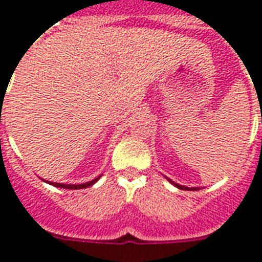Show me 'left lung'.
<instances>
[{
  "label": "left lung",
  "mask_w": 262,
  "mask_h": 262,
  "mask_svg": "<svg viewBox=\"0 0 262 262\" xmlns=\"http://www.w3.org/2000/svg\"><path fill=\"white\" fill-rule=\"evenodd\" d=\"M167 181H169V183L173 184V185H176V187L179 188V189H183V190H198V189H200V188H188V187H184V185H180V184H176L174 181H171L170 179H167Z\"/></svg>",
  "instance_id": "8db88e82"
}]
</instances>
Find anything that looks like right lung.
I'll return each instance as SVG.
<instances>
[{"label": "right lung", "instance_id": "right-lung-1", "mask_svg": "<svg viewBox=\"0 0 262 262\" xmlns=\"http://www.w3.org/2000/svg\"><path fill=\"white\" fill-rule=\"evenodd\" d=\"M101 176H98L97 179L92 180V181H88V183L85 184H78V185H73V184H59V183H50V181H46V183H48L50 185H54V187H58V188H63V189H82V188H88L91 187V185H93V184L96 183V181H98V179H100Z\"/></svg>", "mask_w": 262, "mask_h": 262}]
</instances>
